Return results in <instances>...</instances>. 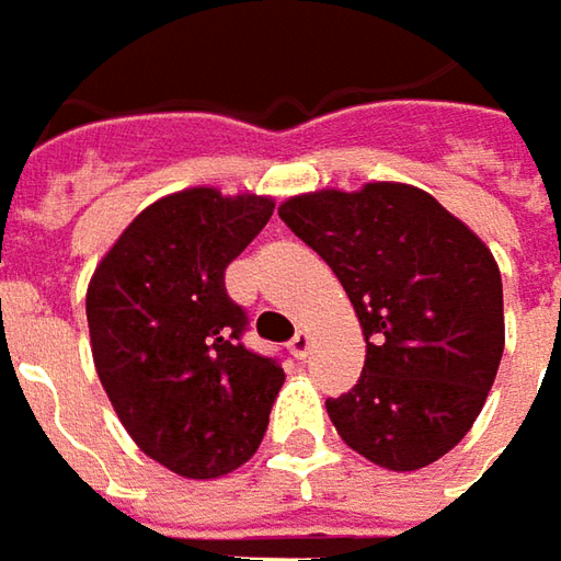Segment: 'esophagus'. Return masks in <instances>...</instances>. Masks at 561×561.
I'll list each match as a JSON object with an SVG mask.
<instances>
[{
	"mask_svg": "<svg viewBox=\"0 0 561 561\" xmlns=\"http://www.w3.org/2000/svg\"><path fill=\"white\" fill-rule=\"evenodd\" d=\"M289 352H293L296 358H306L308 352H311V333H308V330H299V333L289 340Z\"/></svg>",
	"mask_w": 561,
	"mask_h": 561,
	"instance_id": "esophagus-1",
	"label": "esophagus"
}]
</instances>
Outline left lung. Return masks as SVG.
I'll return each instance as SVG.
<instances>
[{
	"instance_id": "left-lung-1",
	"label": "left lung",
	"mask_w": 561,
	"mask_h": 561,
	"mask_svg": "<svg viewBox=\"0 0 561 561\" xmlns=\"http://www.w3.org/2000/svg\"><path fill=\"white\" fill-rule=\"evenodd\" d=\"M277 213L340 277L364 330L360 379L327 398L342 442L392 472L435 463L472 430L503 358L491 250L411 184L314 191Z\"/></svg>"
}]
</instances>
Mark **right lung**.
<instances>
[{
	"instance_id": "obj_1",
	"label": "right lung",
	"mask_w": 561,
	"mask_h": 561,
	"mask_svg": "<svg viewBox=\"0 0 561 561\" xmlns=\"http://www.w3.org/2000/svg\"><path fill=\"white\" fill-rule=\"evenodd\" d=\"M272 197L187 187L150 203L85 293L92 358L131 442L184 479L253 457L284 367L243 345L247 311L225 268L268 225Z\"/></svg>"
}]
</instances>
